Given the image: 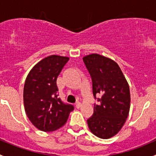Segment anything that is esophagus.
Here are the masks:
<instances>
[{
  "label": "esophagus",
  "instance_id": "1",
  "mask_svg": "<svg viewBox=\"0 0 156 156\" xmlns=\"http://www.w3.org/2000/svg\"><path fill=\"white\" fill-rule=\"evenodd\" d=\"M81 103H80L79 101H78V102H76V103H75V106H76V108H80L81 107Z\"/></svg>",
  "mask_w": 156,
  "mask_h": 156
}]
</instances>
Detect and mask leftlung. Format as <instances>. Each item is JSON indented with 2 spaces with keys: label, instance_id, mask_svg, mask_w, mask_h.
Instances as JSON below:
<instances>
[{
  "label": "left lung",
  "instance_id": "1",
  "mask_svg": "<svg viewBox=\"0 0 156 156\" xmlns=\"http://www.w3.org/2000/svg\"><path fill=\"white\" fill-rule=\"evenodd\" d=\"M92 79L94 114L87 119L90 131L102 139L115 136L126 122L130 110V89L120 67L115 61L93 53L83 58ZM96 95H100L97 98Z\"/></svg>",
  "mask_w": 156,
  "mask_h": 156
}]
</instances>
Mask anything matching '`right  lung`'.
Wrapping results in <instances>:
<instances>
[{"instance_id": "add662e5", "label": "right lung", "mask_w": 156, "mask_h": 156, "mask_svg": "<svg viewBox=\"0 0 156 156\" xmlns=\"http://www.w3.org/2000/svg\"><path fill=\"white\" fill-rule=\"evenodd\" d=\"M69 58L52 55L36 64L26 78L23 90L26 113L37 129L53 131L63 126L74 106L58 96L56 79Z\"/></svg>"}]
</instances>
